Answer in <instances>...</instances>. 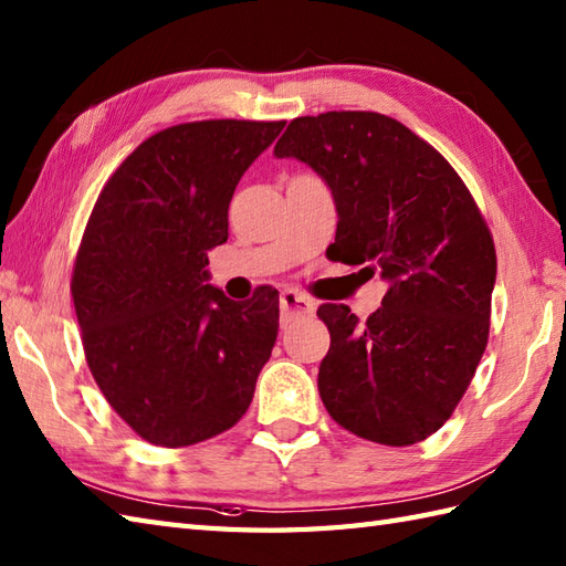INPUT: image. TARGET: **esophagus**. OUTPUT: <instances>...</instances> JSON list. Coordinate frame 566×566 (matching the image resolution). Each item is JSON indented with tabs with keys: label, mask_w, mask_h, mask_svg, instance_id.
Returning a JSON list of instances; mask_svg holds the SVG:
<instances>
[{
	"label": "esophagus",
	"mask_w": 566,
	"mask_h": 566,
	"mask_svg": "<svg viewBox=\"0 0 566 566\" xmlns=\"http://www.w3.org/2000/svg\"><path fill=\"white\" fill-rule=\"evenodd\" d=\"M280 306H282V316L284 318H294V316H308L314 314L316 304L311 298L298 292V290H284L280 296Z\"/></svg>",
	"instance_id": "obj_1"
}]
</instances>
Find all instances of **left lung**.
<instances>
[{"label": "left lung", "instance_id": "obj_1", "mask_svg": "<svg viewBox=\"0 0 566 566\" xmlns=\"http://www.w3.org/2000/svg\"><path fill=\"white\" fill-rule=\"evenodd\" d=\"M326 179L333 262L389 282L367 321L321 304L331 333L318 394L345 430L406 448L440 430L489 343L496 248L462 177L411 128L377 112L298 116L274 146Z\"/></svg>", "mask_w": 566, "mask_h": 566}]
</instances>
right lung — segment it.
<instances>
[{"label":"right lung","instance_id":"right-lung-1","mask_svg":"<svg viewBox=\"0 0 566 566\" xmlns=\"http://www.w3.org/2000/svg\"><path fill=\"white\" fill-rule=\"evenodd\" d=\"M284 122L211 118L143 140L104 185L72 268L84 357L104 399L150 444L233 428L280 331V292L231 302L209 282L228 203Z\"/></svg>","mask_w":566,"mask_h":566}]
</instances>
